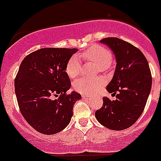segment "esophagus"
I'll return each instance as SVG.
<instances>
[{
	"label": "esophagus",
	"mask_w": 161,
	"mask_h": 161,
	"mask_svg": "<svg viewBox=\"0 0 161 161\" xmlns=\"http://www.w3.org/2000/svg\"><path fill=\"white\" fill-rule=\"evenodd\" d=\"M82 97L83 98H90L91 97H90V95H88V94H83L82 95Z\"/></svg>",
	"instance_id": "34e87169"
}]
</instances>
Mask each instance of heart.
Here are the masks:
<instances>
[{
  "label": "heart",
  "mask_w": 161,
  "mask_h": 161,
  "mask_svg": "<svg viewBox=\"0 0 161 161\" xmlns=\"http://www.w3.org/2000/svg\"><path fill=\"white\" fill-rule=\"evenodd\" d=\"M79 57L86 61L94 62L99 65V70L106 71L109 68L112 62V53L109 49L101 45H93L80 53ZM66 72L70 78H76L80 75L81 72V64L79 58L76 55H73L70 58L66 65ZM104 83L102 78L84 77L77 80L73 85L74 89L77 92L85 94H90L97 92Z\"/></svg>",
  "instance_id": "b5f03b06"
}]
</instances>
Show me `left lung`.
Returning a JSON list of instances; mask_svg holds the SVG:
<instances>
[{
  "label": "left lung",
  "mask_w": 161,
  "mask_h": 161,
  "mask_svg": "<svg viewBox=\"0 0 161 161\" xmlns=\"http://www.w3.org/2000/svg\"><path fill=\"white\" fill-rule=\"evenodd\" d=\"M101 42L108 45L116 57L113 79L106 86L109 93L116 95V100L103 97V105L95 116L107 128L124 130L143 113L152 88V74L144 55L132 44L112 37Z\"/></svg>",
  "instance_id": "1"
}]
</instances>
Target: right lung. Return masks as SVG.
Masks as SVG:
<instances>
[{
    "label": "right lung",
    "instance_id": "1",
    "mask_svg": "<svg viewBox=\"0 0 161 161\" xmlns=\"http://www.w3.org/2000/svg\"><path fill=\"white\" fill-rule=\"evenodd\" d=\"M76 52V48H42L21 63L14 80L17 101L23 118L37 131L53 135L70 123L74 104L81 96L67 93L71 80L65 70Z\"/></svg>",
    "mask_w": 161,
    "mask_h": 161
}]
</instances>
